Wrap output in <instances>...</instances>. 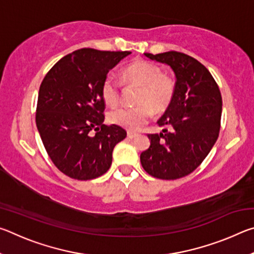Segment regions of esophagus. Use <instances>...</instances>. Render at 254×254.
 Listing matches in <instances>:
<instances>
[{"label": "esophagus", "mask_w": 254, "mask_h": 254, "mask_svg": "<svg viewBox=\"0 0 254 254\" xmlns=\"http://www.w3.org/2000/svg\"><path fill=\"white\" fill-rule=\"evenodd\" d=\"M137 134L136 133H133V132H127V137L128 139H134Z\"/></svg>", "instance_id": "1"}]
</instances>
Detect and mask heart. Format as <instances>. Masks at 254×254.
<instances>
[{
    "label": "heart",
    "instance_id": "obj_1",
    "mask_svg": "<svg viewBox=\"0 0 254 254\" xmlns=\"http://www.w3.org/2000/svg\"><path fill=\"white\" fill-rule=\"evenodd\" d=\"M128 84L137 85L141 91L137 94L133 107H119L109 113L110 122L128 131H139L151 119L153 110L165 111L173 101L175 81L162 74L161 68L147 60H135L122 70ZM102 98L107 105L117 106L120 102V86L112 75H107L102 83Z\"/></svg>",
    "mask_w": 254,
    "mask_h": 254
}]
</instances>
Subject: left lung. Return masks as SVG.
<instances>
[{
    "mask_svg": "<svg viewBox=\"0 0 254 254\" xmlns=\"http://www.w3.org/2000/svg\"><path fill=\"white\" fill-rule=\"evenodd\" d=\"M145 57L168 65L176 76L173 101L158 124L162 132L148 134L150 147L140 156L152 177L174 180L192 173L216 142L221 127L222 96L207 68L177 51Z\"/></svg>",
    "mask_w": 254,
    "mask_h": 254,
    "instance_id": "left-lung-1",
    "label": "left lung"
}]
</instances>
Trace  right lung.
<instances>
[{"label":"right lung","instance_id":"add662e5","mask_svg":"<svg viewBox=\"0 0 254 254\" xmlns=\"http://www.w3.org/2000/svg\"><path fill=\"white\" fill-rule=\"evenodd\" d=\"M130 54L76 50L60 59L42 80L37 127L50 159L68 177L91 180L104 175L114 147L126 139L121 127L103 124L101 87L107 72Z\"/></svg>","mask_w":254,"mask_h":254}]
</instances>
